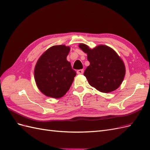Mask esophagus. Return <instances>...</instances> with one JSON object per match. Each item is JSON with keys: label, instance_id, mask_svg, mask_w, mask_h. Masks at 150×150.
I'll use <instances>...</instances> for the list:
<instances>
[{"label": "esophagus", "instance_id": "34e87169", "mask_svg": "<svg viewBox=\"0 0 150 150\" xmlns=\"http://www.w3.org/2000/svg\"><path fill=\"white\" fill-rule=\"evenodd\" d=\"M83 72H84L83 69H79L77 71V74H83Z\"/></svg>", "mask_w": 150, "mask_h": 150}]
</instances>
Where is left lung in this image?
<instances>
[{"label":"left lung","instance_id":"8db88e82","mask_svg":"<svg viewBox=\"0 0 150 150\" xmlns=\"http://www.w3.org/2000/svg\"><path fill=\"white\" fill-rule=\"evenodd\" d=\"M79 47L87 53L90 62L84 72L89 84L106 93L118 88L123 81L126 70L124 62L114 50L104 45L93 49L84 44H80Z\"/></svg>","mask_w":150,"mask_h":150}]
</instances>
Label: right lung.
<instances>
[{
  "label": "right lung",
  "instance_id": "right-lung-1",
  "mask_svg": "<svg viewBox=\"0 0 150 150\" xmlns=\"http://www.w3.org/2000/svg\"><path fill=\"white\" fill-rule=\"evenodd\" d=\"M70 51L64 45L48 49L35 65L34 77L39 90L46 96L62 97L69 89L76 72L66 59Z\"/></svg>",
  "mask_w": 150,
  "mask_h": 150
}]
</instances>
